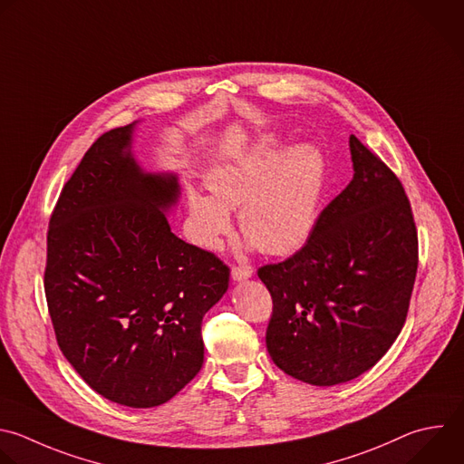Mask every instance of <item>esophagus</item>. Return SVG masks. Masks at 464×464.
<instances>
[{"label":"esophagus","instance_id":"esophagus-1","mask_svg":"<svg viewBox=\"0 0 464 464\" xmlns=\"http://www.w3.org/2000/svg\"><path fill=\"white\" fill-rule=\"evenodd\" d=\"M251 275H253L251 267H233V269H231V278H233L235 282L247 280Z\"/></svg>","mask_w":464,"mask_h":464}]
</instances>
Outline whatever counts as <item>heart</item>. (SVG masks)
Wrapping results in <instances>:
<instances>
[{
    "instance_id": "b5f03b06",
    "label": "heart",
    "mask_w": 464,
    "mask_h": 464,
    "mask_svg": "<svg viewBox=\"0 0 464 464\" xmlns=\"http://www.w3.org/2000/svg\"><path fill=\"white\" fill-rule=\"evenodd\" d=\"M211 195L188 191L193 240L217 249L231 231L229 211H240V227L251 247L276 256L302 249L312 238L324 189L323 154L307 143L285 147L262 136L208 175Z\"/></svg>"
}]
</instances>
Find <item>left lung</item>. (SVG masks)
Here are the masks:
<instances>
[{"label":"left lung","mask_w":464,"mask_h":464,"mask_svg":"<svg viewBox=\"0 0 464 464\" xmlns=\"http://www.w3.org/2000/svg\"><path fill=\"white\" fill-rule=\"evenodd\" d=\"M353 179L319 215L307 244L258 269L273 298L271 361L335 386L375 366L399 337L417 273V231L399 179L350 136Z\"/></svg>","instance_id":"1"}]
</instances>
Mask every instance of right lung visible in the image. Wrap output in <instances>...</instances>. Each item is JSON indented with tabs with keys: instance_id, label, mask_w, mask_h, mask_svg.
Here are the masks:
<instances>
[{
	"instance_id": "1",
	"label": "right lung",
	"mask_w": 464,
	"mask_h": 464,
	"mask_svg": "<svg viewBox=\"0 0 464 464\" xmlns=\"http://www.w3.org/2000/svg\"><path fill=\"white\" fill-rule=\"evenodd\" d=\"M136 125L102 134L65 184L49 224L45 295L78 375L112 402L152 408L200 372L202 319L229 269L171 231L179 175L136 160Z\"/></svg>"
}]
</instances>
